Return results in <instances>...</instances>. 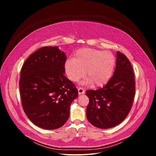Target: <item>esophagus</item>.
Returning a JSON list of instances; mask_svg holds the SVG:
<instances>
[{
	"instance_id": "34e87169",
	"label": "esophagus",
	"mask_w": 156,
	"mask_h": 156,
	"mask_svg": "<svg viewBox=\"0 0 156 156\" xmlns=\"http://www.w3.org/2000/svg\"><path fill=\"white\" fill-rule=\"evenodd\" d=\"M78 94L79 95L84 94V89L83 87H79L78 89Z\"/></svg>"
}]
</instances>
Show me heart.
<instances>
[{
	"mask_svg": "<svg viewBox=\"0 0 156 156\" xmlns=\"http://www.w3.org/2000/svg\"><path fill=\"white\" fill-rule=\"evenodd\" d=\"M115 63V57L110 51L84 48L77 51L73 59L65 61L64 69L66 76L72 82L83 78L86 70L87 78L83 84L101 87L112 77Z\"/></svg>",
	"mask_w": 156,
	"mask_h": 156,
	"instance_id": "1",
	"label": "heart"
}]
</instances>
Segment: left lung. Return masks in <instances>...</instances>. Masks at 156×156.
<instances>
[{
    "label": "left lung",
    "instance_id": "8db88e82",
    "mask_svg": "<svg viewBox=\"0 0 156 156\" xmlns=\"http://www.w3.org/2000/svg\"><path fill=\"white\" fill-rule=\"evenodd\" d=\"M134 78L130 62L124 54L117 52L113 76L103 87L86 92L90 99L86 108L90 123L97 128L107 129L122 122L129 112L134 99Z\"/></svg>",
    "mask_w": 156,
    "mask_h": 156
}]
</instances>
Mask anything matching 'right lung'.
I'll list each match as a JSON object with an SVG mask.
<instances>
[{
  "label": "right lung",
  "instance_id": "right-lung-1",
  "mask_svg": "<svg viewBox=\"0 0 156 156\" xmlns=\"http://www.w3.org/2000/svg\"><path fill=\"white\" fill-rule=\"evenodd\" d=\"M66 60L58 47H44L22 66L19 82L22 106L31 122L42 129L62 126L78 97L77 89L64 75Z\"/></svg>",
  "mask_w": 156,
  "mask_h": 156
}]
</instances>
